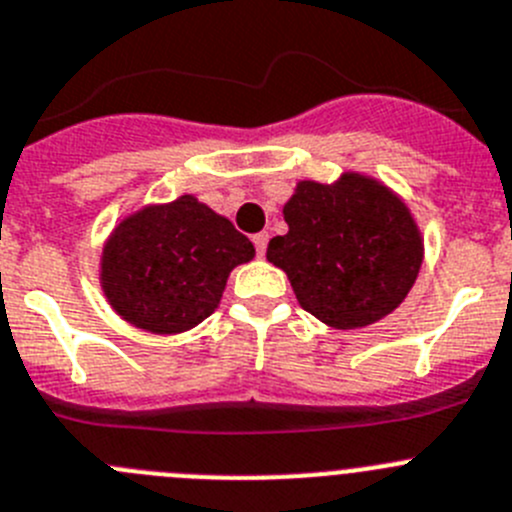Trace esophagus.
Returning a JSON list of instances; mask_svg holds the SVG:
<instances>
[{
	"label": "esophagus",
	"mask_w": 512,
	"mask_h": 512,
	"mask_svg": "<svg viewBox=\"0 0 512 512\" xmlns=\"http://www.w3.org/2000/svg\"><path fill=\"white\" fill-rule=\"evenodd\" d=\"M267 240H270V234L267 232H260V234H255V237H252V242H255V250H257V255H265V250H267Z\"/></svg>",
	"instance_id": "34e87169"
}]
</instances>
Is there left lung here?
Listing matches in <instances>:
<instances>
[{
    "label": "left lung",
    "mask_w": 512,
    "mask_h": 512,
    "mask_svg": "<svg viewBox=\"0 0 512 512\" xmlns=\"http://www.w3.org/2000/svg\"><path fill=\"white\" fill-rule=\"evenodd\" d=\"M288 234L272 237L267 260L288 275L300 308L338 331L394 313L424 260V237L407 202L384 181L343 171L303 179L285 202Z\"/></svg>",
    "instance_id": "obj_1"
}]
</instances>
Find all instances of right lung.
I'll return each mask as SVG.
<instances>
[{"instance_id": "obj_1", "label": "right lung", "mask_w": 512, "mask_h": 512, "mask_svg": "<svg viewBox=\"0 0 512 512\" xmlns=\"http://www.w3.org/2000/svg\"><path fill=\"white\" fill-rule=\"evenodd\" d=\"M255 247L194 194L143 204L103 242L100 290L123 321L159 336L191 331L219 308L229 272Z\"/></svg>"}]
</instances>
